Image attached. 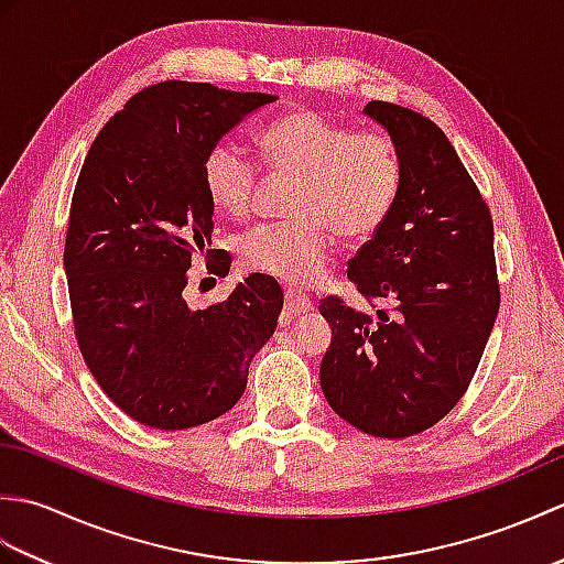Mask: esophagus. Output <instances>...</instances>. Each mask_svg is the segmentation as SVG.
<instances>
[{"label": "esophagus", "instance_id": "esophagus-1", "mask_svg": "<svg viewBox=\"0 0 564 564\" xmlns=\"http://www.w3.org/2000/svg\"><path fill=\"white\" fill-rule=\"evenodd\" d=\"M285 310H289L291 315H305L313 310V301L305 293H297L293 289L285 291Z\"/></svg>", "mask_w": 564, "mask_h": 564}]
</instances>
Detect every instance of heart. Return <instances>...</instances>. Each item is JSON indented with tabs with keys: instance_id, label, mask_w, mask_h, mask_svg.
Instances as JSON below:
<instances>
[{
	"instance_id": "b5f03b06",
	"label": "heart",
	"mask_w": 564,
	"mask_h": 564,
	"mask_svg": "<svg viewBox=\"0 0 564 564\" xmlns=\"http://www.w3.org/2000/svg\"><path fill=\"white\" fill-rule=\"evenodd\" d=\"M269 170L295 176L293 220L254 227L239 239L247 269L283 283L305 285L327 269L332 230L344 239L376 235L400 198L404 164L398 142L380 130H354L315 109L273 118L259 133ZM203 186L215 210L245 218L259 191V164L223 140L203 158Z\"/></svg>"
}]
</instances>
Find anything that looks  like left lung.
<instances>
[{
    "mask_svg": "<svg viewBox=\"0 0 564 564\" xmlns=\"http://www.w3.org/2000/svg\"><path fill=\"white\" fill-rule=\"evenodd\" d=\"M404 176L386 225L349 261L378 317L322 297L332 325L319 382L329 406L380 438L422 434L460 402L499 313L495 227L458 152L426 116L370 101ZM376 307V305H373Z\"/></svg>",
    "mask_w": 564,
    "mask_h": 564,
    "instance_id": "8db88e82",
    "label": "left lung"
}]
</instances>
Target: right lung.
<instances>
[{
  "label": "right lung",
  "mask_w": 564,
  "mask_h": 564,
  "mask_svg": "<svg viewBox=\"0 0 564 564\" xmlns=\"http://www.w3.org/2000/svg\"><path fill=\"white\" fill-rule=\"evenodd\" d=\"M271 101L208 82L152 84L101 128L82 164L65 237L75 337L101 390L145 426L191 429L232 410L279 322L283 291L267 273L206 310L184 297L191 259L218 275L232 263L208 249L203 158Z\"/></svg>",
  "instance_id": "1"
}]
</instances>
